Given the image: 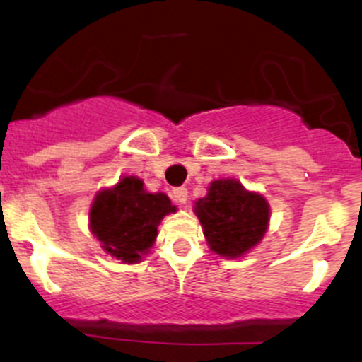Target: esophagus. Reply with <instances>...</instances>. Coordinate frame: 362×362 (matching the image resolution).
<instances>
[{"mask_svg":"<svg viewBox=\"0 0 362 362\" xmlns=\"http://www.w3.org/2000/svg\"><path fill=\"white\" fill-rule=\"evenodd\" d=\"M171 199H173V202L178 203V204H185V203H187V199H189L187 189H185V187L173 189V191H171Z\"/></svg>","mask_w":362,"mask_h":362,"instance_id":"34e87169","label":"esophagus"}]
</instances>
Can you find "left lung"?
<instances>
[{"mask_svg": "<svg viewBox=\"0 0 362 362\" xmlns=\"http://www.w3.org/2000/svg\"><path fill=\"white\" fill-rule=\"evenodd\" d=\"M203 235L211 252L226 259L243 257L264 238L269 226V203L247 191L236 178H218L204 198L194 202Z\"/></svg>", "mask_w": 362, "mask_h": 362, "instance_id": "1", "label": "left lung"}]
</instances>
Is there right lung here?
I'll return each mask as SVG.
<instances>
[{"instance_id": "add662e5", "label": "right lung", "mask_w": 362, "mask_h": 362, "mask_svg": "<svg viewBox=\"0 0 362 362\" xmlns=\"http://www.w3.org/2000/svg\"><path fill=\"white\" fill-rule=\"evenodd\" d=\"M175 211L164 192H148L141 178L122 177L94 196L89 229L108 255L134 264L154 245L160 221Z\"/></svg>"}]
</instances>
